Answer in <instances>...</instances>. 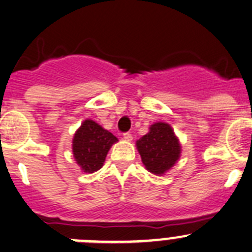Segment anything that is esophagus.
Listing matches in <instances>:
<instances>
[{
    "label": "esophagus",
    "instance_id": "obj_1",
    "mask_svg": "<svg viewBox=\"0 0 252 252\" xmlns=\"http://www.w3.org/2000/svg\"><path fill=\"white\" fill-rule=\"evenodd\" d=\"M124 138H125V140L131 141V140H132V135H131V132H125L124 133Z\"/></svg>",
    "mask_w": 252,
    "mask_h": 252
}]
</instances>
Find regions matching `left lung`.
Listing matches in <instances>:
<instances>
[{"label": "left lung", "mask_w": 252, "mask_h": 252, "mask_svg": "<svg viewBox=\"0 0 252 252\" xmlns=\"http://www.w3.org/2000/svg\"><path fill=\"white\" fill-rule=\"evenodd\" d=\"M146 168L155 174H163L173 167L181 155V145L168 124L157 122L150 132L136 142Z\"/></svg>", "instance_id": "8db88e82"}]
</instances>
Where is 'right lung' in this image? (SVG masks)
Segmentation results:
<instances>
[{
	"label": "right lung",
	"instance_id": "1",
	"mask_svg": "<svg viewBox=\"0 0 252 252\" xmlns=\"http://www.w3.org/2000/svg\"><path fill=\"white\" fill-rule=\"evenodd\" d=\"M117 138L93 120H85L73 140L76 163L85 173H94L102 167L110 147Z\"/></svg>",
	"mask_w": 252,
	"mask_h": 252
}]
</instances>
